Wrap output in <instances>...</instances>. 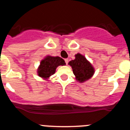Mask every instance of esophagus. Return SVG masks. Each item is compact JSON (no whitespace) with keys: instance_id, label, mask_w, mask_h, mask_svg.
I'll return each instance as SVG.
<instances>
[{"instance_id":"1","label":"esophagus","mask_w":130,"mask_h":130,"mask_svg":"<svg viewBox=\"0 0 130 130\" xmlns=\"http://www.w3.org/2000/svg\"><path fill=\"white\" fill-rule=\"evenodd\" d=\"M64 60H65V62H66V64H68L69 60L68 59V58H66V59Z\"/></svg>"}]
</instances>
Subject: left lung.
Masks as SVG:
<instances>
[{
    "instance_id": "obj_1",
    "label": "left lung",
    "mask_w": 130,
    "mask_h": 130,
    "mask_svg": "<svg viewBox=\"0 0 130 130\" xmlns=\"http://www.w3.org/2000/svg\"><path fill=\"white\" fill-rule=\"evenodd\" d=\"M75 59L68 62L72 67L75 79L79 83H84L92 77L95 73V69L91 63L84 55L77 53Z\"/></svg>"
}]
</instances>
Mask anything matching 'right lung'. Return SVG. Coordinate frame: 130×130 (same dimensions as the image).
Masks as SVG:
<instances>
[{
  "label": "right lung",
  "instance_id": "1",
  "mask_svg": "<svg viewBox=\"0 0 130 130\" xmlns=\"http://www.w3.org/2000/svg\"><path fill=\"white\" fill-rule=\"evenodd\" d=\"M64 65H66V63L60 57L47 55L40 62L37 69V74L42 79L48 80L55 73L58 66Z\"/></svg>",
  "mask_w": 130,
  "mask_h": 130
}]
</instances>
